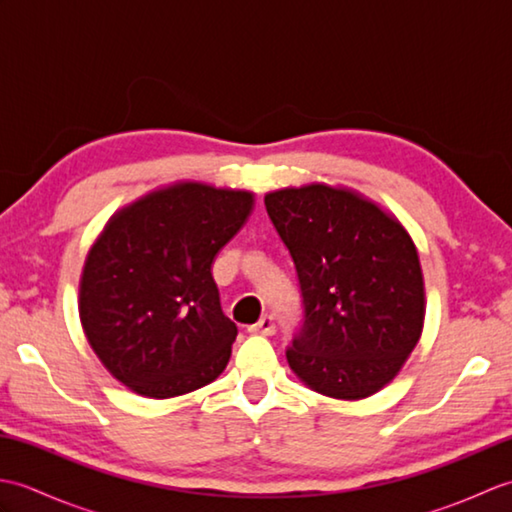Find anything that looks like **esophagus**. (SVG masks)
Segmentation results:
<instances>
[{"mask_svg":"<svg viewBox=\"0 0 512 512\" xmlns=\"http://www.w3.org/2000/svg\"><path fill=\"white\" fill-rule=\"evenodd\" d=\"M250 332H253V334H264V336H273L277 332V325H275L273 314H264V317L259 319L255 325H250Z\"/></svg>","mask_w":512,"mask_h":512,"instance_id":"esophagus-1","label":"esophagus"}]
</instances>
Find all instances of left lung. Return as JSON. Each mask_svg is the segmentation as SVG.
<instances>
[{
    "mask_svg": "<svg viewBox=\"0 0 512 512\" xmlns=\"http://www.w3.org/2000/svg\"><path fill=\"white\" fill-rule=\"evenodd\" d=\"M266 211L297 268L303 325L286 358L323 396L361 400L394 380L424 325L416 244L361 193L314 182L270 191Z\"/></svg>",
    "mask_w": 512,
    "mask_h": 512,
    "instance_id": "8db88e82",
    "label": "left lung"
}]
</instances>
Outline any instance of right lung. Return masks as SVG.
Wrapping results in <instances>:
<instances>
[{
    "instance_id": "right-lung-1",
    "label": "right lung",
    "mask_w": 512,
    "mask_h": 512,
    "mask_svg": "<svg viewBox=\"0 0 512 512\" xmlns=\"http://www.w3.org/2000/svg\"><path fill=\"white\" fill-rule=\"evenodd\" d=\"M255 193L176 182L123 206L85 257L79 317L94 354L147 398L200 389L224 372L237 325L211 266Z\"/></svg>"
}]
</instances>
